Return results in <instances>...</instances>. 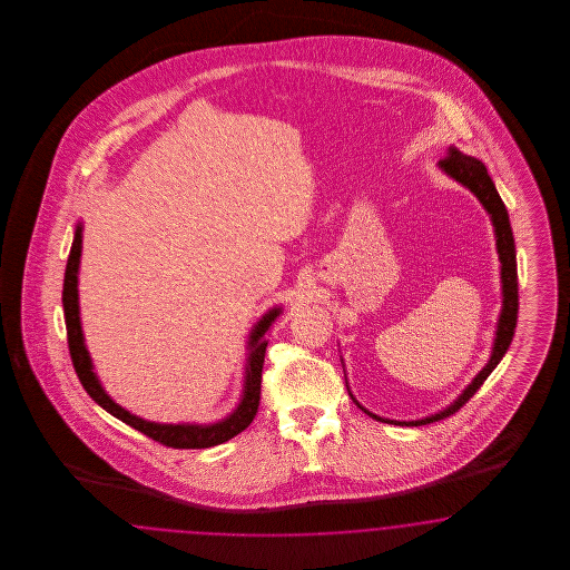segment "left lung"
Instances as JSON below:
<instances>
[{
    "label": "left lung",
    "instance_id": "8db88e82",
    "mask_svg": "<svg viewBox=\"0 0 570 570\" xmlns=\"http://www.w3.org/2000/svg\"><path fill=\"white\" fill-rule=\"evenodd\" d=\"M439 167L448 173L449 177H453L455 181H460L462 186H466L472 191L484 210L491 215V222L495 227V244H498V253L501 261V293H503V305H501L500 322H498V332H495V341H493V351H491V360L487 362L483 370L476 374V379L472 380L464 389V393L455 399L448 410L439 412V414L422 417V420H412V422H397V420H386L376 414H370L365 407H362L355 399V403L362 407L363 412L372 415L374 420L380 422H389V424H412V426H422V424H431L439 422L443 417L455 414L462 405H466L468 399L472 397L481 386L484 380L489 379V374L498 367L501 357L505 355L508 346L514 338V328H517L518 320V272H517V248H514V234L510 227V217L505 205L501 203L500 194L495 190V184L491 181L489 173L484 169L483 163L476 160L474 156L464 155L458 148H449L448 156L439 160ZM353 397V395H351Z\"/></svg>",
    "mask_w": 570,
    "mask_h": 570
}]
</instances>
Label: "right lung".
Returning a JSON list of instances; mask_svg holds the SVG:
<instances>
[{
	"instance_id": "1",
	"label": "right lung",
	"mask_w": 570,
	"mask_h": 570,
	"mask_svg": "<svg viewBox=\"0 0 570 570\" xmlns=\"http://www.w3.org/2000/svg\"><path fill=\"white\" fill-rule=\"evenodd\" d=\"M81 244H83V225H77L75 229V240L70 246L69 261H67V272H65V288H62V305H65V322H67V338H69L70 360L75 365V372L81 380L87 395L94 399L100 407H104L108 414L119 417L131 429L144 432L156 443L173 449H207L222 445L236 436L238 432L248 429V424L255 420L261 401V372H263V362H265V348L267 341L263 338L265 332L274 324L279 307L267 311L255 328L250 330L248 336V360H246V372H244V391H242L240 403L238 407L227 415L222 422L215 424H158V422H148L144 417L129 414L119 403L106 395V391L100 384L98 376L94 374L91 357L87 353L86 341H83V330H81V320H79V291H77V279H79V259H81Z\"/></svg>"
}]
</instances>
